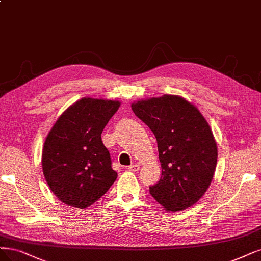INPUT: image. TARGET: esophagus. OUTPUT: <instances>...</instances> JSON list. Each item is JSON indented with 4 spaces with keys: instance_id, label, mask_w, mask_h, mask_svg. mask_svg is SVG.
Here are the masks:
<instances>
[{
    "instance_id": "1",
    "label": "esophagus",
    "mask_w": 261,
    "mask_h": 261,
    "mask_svg": "<svg viewBox=\"0 0 261 261\" xmlns=\"http://www.w3.org/2000/svg\"><path fill=\"white\" fill-rule=\"evenodd\" d=\"M139 169H140V167H139L138 164H133V165L128 166V170H129V172H138Z\"/></svg>"
}]
</instances>
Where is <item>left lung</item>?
Masks as SVG:
<instances>
[{
  "instance_id": "left-lung-1",
  "label": "left lung",
  "mask_w": 261,
  "mask_h": 261,
  "mask_svg": "<svg viewBox=\"0 0 261 261\" xmlns=\"http://www.w3.org/2000/svg\"><path fill=\"white\" fill-rule=\"evenodd\" d=\"M132 109L158 141L162 176L150 194L169 212L190 207L216 169L217 145L210 125L193 105L174 95L138 101Z\"/></svg>"
}]
</instances>
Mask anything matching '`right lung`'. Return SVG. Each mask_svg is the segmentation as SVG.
<instances>
[{
	"label": "right lung",
	"instance_id": "obj_1",
	"mask_svg": "<svg viewBox=\"0 0 261 261\" xmlns=\"http://www.w3.org/2000/svg\"><path fill=\"white\" fill-rule=\"evenodd\" d=\"M119 101L82 98L62 113L44 142L42 167L53 193L65 204L86 208L115 181L101 133Z\"/></svg>",
	"mask_w": 261,
	"mask_h": 261
}]
</instances>
